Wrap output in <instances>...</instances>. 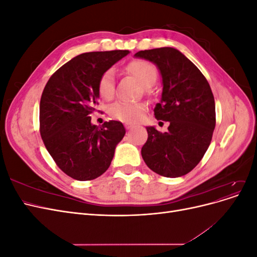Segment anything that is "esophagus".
<instances>
[{"label": "esophagus", "instance_id": "obj_1", "mask_svg": "<svg viewBox=\"0 0 257 257\" xmlns=\"http://www.w3.org/2000/svg\"><path fill=\"white\" fill-rule=\"evenodd\" d=\"M125 127H126V130H133L135 127V125H133V124H130V123H125Z\"/></svg>", "mask_w": 257, "mask_h": 257}]
</instances>
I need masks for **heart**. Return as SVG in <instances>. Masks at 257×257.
<instances>
[{
  "mask_svg": "<svg viewBox=\"0 0 257 257\" xmlns=\"http://www.w3.org/2000/svg\"><path fill=\"white\" fill-rule=\"evenodd\" d=\"M127 71L134 75L144 87L150 88L157 81L158 72L155 66L144 60L132 61L126 67ZM98 93L105 99H110L114 93V71L112 68L100 76L98 80ZM147 111V106L144 103H128V102H116L109 109V113L112 118L125 123L139 122Z\"/></svg>",
  "mask_w": 257,
  "mask_h": 257,
  "instance_id": "obj_1",
  "label": "heart"
}]
</instances>
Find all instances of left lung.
<instances>
[{"label": "left lung", "instance_id": "obj_1", "mask_svg": "<svg viewBox=\"0 0 257 257\" xmlns=\"http://www.w3.org/2000/svg\"><path fill=\"white\" fill-rule=\"evenodd\" d=\"M135 57L152 62L160 69L163 92L154 115L169 122L165 133L147 127L143 159L161 176H184L198 164L211 143L215 127L211 88L195 64L175 48L142 50Z\"/></svg>", "mask_w": 257, "mask_h": 257}]
</instances>
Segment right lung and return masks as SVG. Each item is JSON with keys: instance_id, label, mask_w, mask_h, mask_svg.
Segmentation results:
<instances>
[{"instance_id": "right-lung-1", "label": "right lung", "mask_w": 257, "mask_h": 257, "mask_svg": "<svg viewBox=\"0 0 257 257\" xmlns=\"http://www.w3.org/2000/svg\"><path fill=\"white\" fill-rule=\"evenodd\" d=\"M128 50L85 52L73 58L46 84L40 104V132L62 172L79 181L93 180L110 166L125 135L119 121L98 128L90 114L98 105V80Z\"/></svg>"}]
</instances>
